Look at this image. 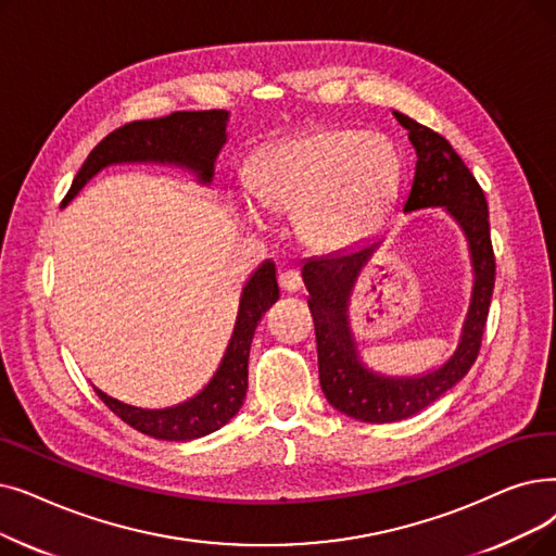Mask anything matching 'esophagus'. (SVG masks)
Segmentation results:
<instances>
[{"mask_svg":"<svg viewBox=\"0 0 556 556\" xmlns=\"http://www.w3.org/2000/svg\"><path fill=\"white\" fill-rule=\"evenodd\" d=\"M279 286H281V291H286V293H298L302 288V277H300L298 270L288 268V270L279 273Z\"/></svg>","mask_w":556,"mask_h":556,"instance_id":"34e87169","label":"esophagus"}]
</instances>
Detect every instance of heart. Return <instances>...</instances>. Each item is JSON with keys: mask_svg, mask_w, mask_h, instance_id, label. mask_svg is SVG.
I'll list each match as a JSON object with an SVG mask.
<instances>
[{"mask_svg": "<svg viewBox=\"0 0 556 556\" xmlns=\"http://www.w3.org/2000/svg\"><path fill=\"white\" fill-rule=\"evenodd\" d=\"M402 165L381 134L320 129L288 138L265 152L252 175L261 208L298 215L306 245L341 250L389 208L397 195ZM258 218L256 208H248Z\"/></svg>", "mask_w": 556, "mask_h": 556, "instance_id": "heart-1", "label": "heart"}]
</instances>
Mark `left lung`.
<instances>
[{
    "label": "left lung",
    "instance_id": "left-lung-1",
    "mask_svg": "<svg viewBox=\"0 0 556 556\" xmlns=\"http://www.w3.org/2000/svg\"><path fill=\"white\" fill-rule=\"evenodd\" d=\"M393 115L408 131L418 156L414 184L402 211L445 208L462 227L472 263V293L458 345L443 366L416 377H386L361 361L350 323L354 283L377 243L364 240L345 252L313 256L302 265L308 308L316 323L323 393L341 414L377 425L420 414L466 377L479 354L495 286V256L484 190L441 134L422 127L404 113L393 111Z\"/></svg>",
    "mask_w": 556,
    "mask_h": 556
}]
</instances>
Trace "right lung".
I'll return each instance as SVG.
<instances>
[{
  "instance_id": "add662e5",
  "label": "right lung",
  "mask_w": 556,
  "mask_h": 556,
  "mask_svg": "<svg viewBox=\"0 0 556 556\" xmlns=\"http://www.w3.org/2000/svg\"><path fill=\"white\" fill-rule=\"evenodd\" d=\"M227 111H179L156 119H140L111 131L84 161L61 206L109 165L161 163L177 165L204 186L213 181L215 159L227 142ZM279 300L275 263L263 261L250 275L238 302V316L218 370L204 389L177 406L140 408L119 402L94 386L115 416L161 441H195L225 427L248 395V358L254 329L263 313Z\"/></svg>"
}]
</instances>
